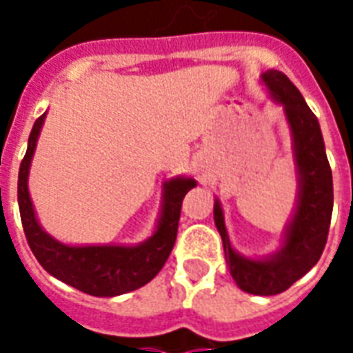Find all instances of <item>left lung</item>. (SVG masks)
Listing matches in <instances>:
<instances>
[{
    "instance_id": "obj_1",
    "label": "left lung",
    "mask_w": 353,
    "mask_h": 353,
    "mask_svg": "<svg viewBox=\"0 0 353 353\" xmlns=\"http://www.w3.org/2000/svg\"><path fill=\"white\" fill-rule=\"evenodd\" d=\"M270 98L280 103L288 119L293 143V162L299 192L291 221L278 252L261 259L238 253L229 240L221 202L215 199L214 221L219 230L225 259L236 285L252 295H278L316 265L325 248L333 214V174L318 117L306 105L303 94L278 70L261 75Z\"/></svg>"
}]
</instances>
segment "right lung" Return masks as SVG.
<instances>
[{"mask_svg": "<svg viewBox=\"0 0 353 353\" xmlns=\"http://www.w3.org/2000/svg\"><path fill=\"white\" fill-rule=\"evenodd\" d=\"M47 113L35 121L28 138V149L19 170V208L24 234L39 265L60 281L92 296H117L130 293L161 272L176 244L177 223L185 194L196 187L192 177H172L162 185V208L157 229L136 245H68L45 232L35 217L28 191V176L37 138Z\"/></svg>", "mask_w": 353, "mask_h": 353, "instance_id": "1", "label": "right lung"}]
</instances>
